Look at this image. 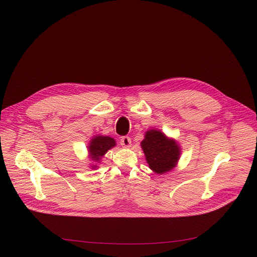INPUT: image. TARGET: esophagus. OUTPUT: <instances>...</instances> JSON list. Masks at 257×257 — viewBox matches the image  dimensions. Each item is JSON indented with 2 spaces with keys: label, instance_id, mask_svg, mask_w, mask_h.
I'll return each instance as SVG.
<instances>
[{
  "label": "esophagus",
  "instance_id": "1",
  "mask_svg": "<svg viewBox=\"0 0 257 257\" xmlns=\"http://www.w3.org/2000/svg\"><path fill=\"white\" fill-rule=\"evenodd\" d=\"M120 145L122 147L128 148L131 146V139L129 137H124L120 139Z\"/></svg>",
  "mask_w": 257,
  "mask_h": 257
}]
</instances>
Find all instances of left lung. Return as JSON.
Wrapping results in <instances>:
<instances>
[{"label": "left lung", "mask_w": 257, "mask_h": 257, "mask_svg": "<svg viewBox=\"0 0 257 257\" xmlns=\"http://www.w3.org/2000/svg\"><path fill=\"white\" fill-rule=\"evenodd\" d=\"M141 146L150 169L159 174L173 169L180 159V147L173 140L167 139L164 133L158 130L147 131Z\"/></svg>", "instance_id": "1"}]
</instances>
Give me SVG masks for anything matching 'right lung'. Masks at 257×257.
<instances>
[{"instance_id":"obj_1","label":"right lung","mask_w":257,"mask_h":257,"mask_svg":"<svg viewBox=\"0 0 257 257\" xmlns=\"http://www.w3.org/2000/svg\"><path fill=\"white\" fill-rule=\"evenodd\" d=\"M115 146V141L110 137H101L98 136L91 140L89 145V153H90L91 159L94 162H98L106 152ZM95 167V166H94Z\"/></svg>"}]
</instances>
